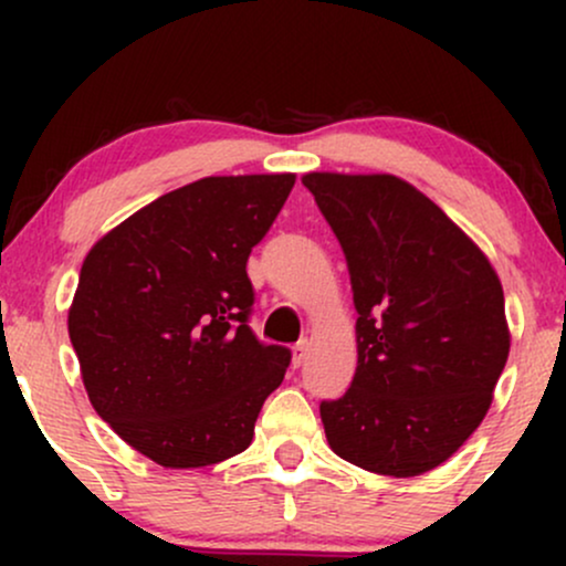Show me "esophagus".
<instances>
[{
    "mask_svg": "<svg viewBox=\"0 0 566 566\" xmlns=\"http://www.w3.org/2000/svg\"><path fill=\"white\" fill-rule=\"evenodd\" d=\"M308 340H301V343H297V346L295 348H292V365H295V367H301L303 365V361H305V356H308Z\"/></svg>",
    "mask_w": 566,
    "mask_h": 566,
    "instance_id": "obj_1",
    "label": "esophagus"
}]
</instances>
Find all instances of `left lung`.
Returning a JSON list of instances; mask_svg holds the SVG:
<instances>
[{"mask_svg":"<svg viewBox=\"0 0 566 566\" xmlns=\"http://www.w3.org/2000/svg\"><path fill=\"white\" fill-rule=\"evenodd\" d=\"M348 263L356 375L322 401L329 447L348 463L409 479L476 431L509 361L495 265L423 191L388 172H305Z\"/></svg>","mask_w":566,"mask_h":566,"instance_id":"left-lung-1","label":"left lung"}]
</instances>
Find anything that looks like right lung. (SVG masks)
I'll return each mask as SVG.
<instances>
[{"mask_svg": "<svg viewBox=\"0 0 566 566\" xmlns=\"http://www.w3.org/2000/svg\"><path fill=\"white\" fill-rule=\"evenodd\" d=\"M295 172L210 175L140 207L90 247L69 337L95 412L165 469L244 452L290 350L247 327V258Z\"/></svg>", "mask_w": 566, "mask_h": 566, "instance_id": "right-lung-1", "label": "right lung"}]
</instances>
